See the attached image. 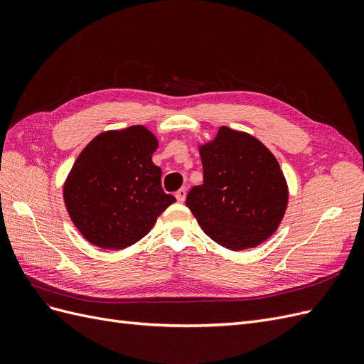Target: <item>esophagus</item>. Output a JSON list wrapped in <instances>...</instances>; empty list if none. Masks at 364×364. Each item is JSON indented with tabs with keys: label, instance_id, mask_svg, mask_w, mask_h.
<instances>
[{
	"label": "esophagus",
	"instance_id": "34e87169",
	"mask_svg": "<svg viewBox=\"0 0 364 364\" xmlns=\"http://www.w3.org/2000/svg\"><path fill=\"white\" fill-rule=\"evenodd\" d=\"M185 197H186V188H181L178 193H176V199H178V202H183L185 200Z\"/></svg>",
	"mask_w": 364,
	"mask_h": 364
}]
</instances>
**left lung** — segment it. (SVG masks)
Segmentation results:
<instances>
[{
	"label": "left lung",
	"mask_w": 364,
	"mask_h": 364,
	"mask_svg": "<svg viewBox=\"0 0 364 364\" xmlns=\"http://www.w3.org/2000/svg\"><path fill=\"white\" fill-rule=\"evenodd\" d=\"M203 183L186 206L203 232L230 250L257 247L282 222L289 186L279 164L261 141L226 126L200 146Z\"/></svg>",
	"instance_id": "left-lung-1"
}]
</instances>
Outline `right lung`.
I'll return each mask as SVG.
<instances>
[{
  "label": "right lung",
  "mask_w": 364,
  "mask_h": 364,
  "mask_svg": "<svg viewBox=\"0 0 364 364\" xmlns=\"http://www.w3.org/2000/svg\"><path fill=\"white\" fill-rule=\"evenodd\" d=\"M158 139L144 126L109 130L87 144L63 185L75 228L91 245L119 250L146 237L173 202L151 155Z\"/></svg>",
  "instance_id": "right-lung-1"
}]
</instances>
